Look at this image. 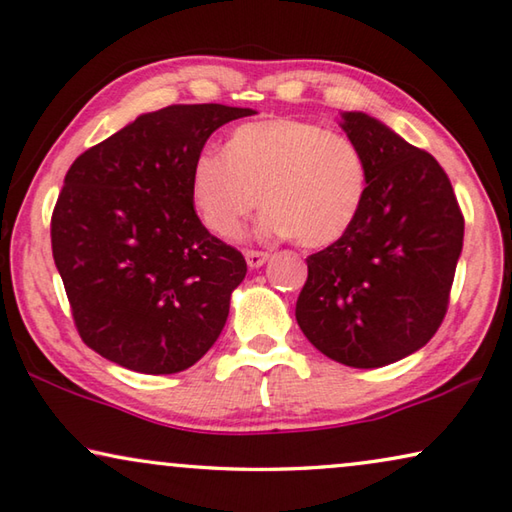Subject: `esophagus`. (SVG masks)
<instances>
[{"mask_svg": "<svg viewBox=\"0 0 512 512\" xmlns=\"http://www.w3.org/2000/svg\"><path fill=\"white\" fill-rule=\"evenodd\" d=\"M268 262V253H262V250H246V264L250 268H259Z\"/></svg>", "mask_w": 512, "mask_h": 512, "instance_id": "esophagus-1", "label": "esophagus"}]
</instances>
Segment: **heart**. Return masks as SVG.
Here are the masks:
<instances>
[{
  "mask_svg": "<svg viewBox=\"0 0 512 512\" xmlns=\"http://www.w3.org/2000/svg\"><path fill=\"white\" fill-rule=\"evenodd\" d=\"M365 154L345 134L295 118L239 125L226 152L201 150L192 163L190 199L221 239H235L259 206L257 235L295 237L327 248L356 224L367 199Z\"/></svg>",
  "mask_w": 512,
  "mask_h": 512,
  "instance_id": "heart-1",
  "label": "heart"
}]
</instances>
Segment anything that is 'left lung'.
<instances>
[{"label": "left lung", "mask_w": 512, "mask_h": 512, "mask_svg": "<svg viewBox=\"0 0 512 512\" xmlns=\"http://www.w3.org/2000/svg\"><path fill=\"white\" fill-rule=\"evenodd\" d=\"M340 127L365 154L367 199L336 244L306 259L295 320L324 356L392 365L441 327L463 248V215L443 167L365 111Z\"/></svg>", "instance_id": "8db88e82"}]
</instances>
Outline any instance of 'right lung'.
Listing matches in <instances>:
<instances>
[{
  "label": "right lung",
  "mask_w": 512,
  "mask_h": 512,
  "mask_svg": "<svg viewBox=\"0 0 512 512\" xmlns=\"http://www.w3.org/2000/svg\"><path fill=\"white\" fill-rule=\"evenodd\" d=\"M253 109L172 105L80 154L51 219L53 259L85 345L138 374H176L215 345L246 259L194 212L212 132Z\"/></svg>",
  "instance_id": "obj_1"
}]
</instances>
